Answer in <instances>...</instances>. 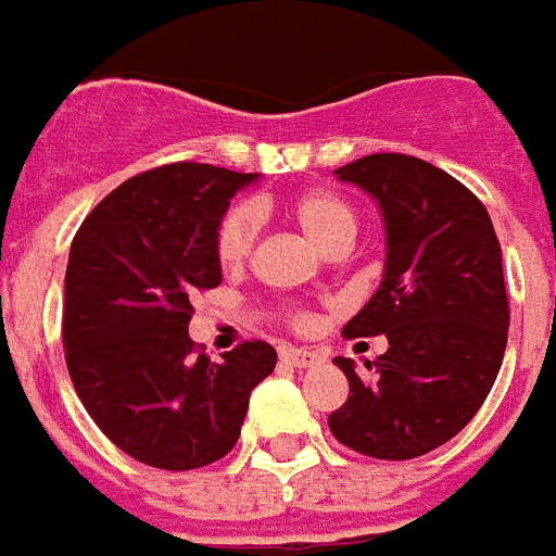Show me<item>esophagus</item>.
<instances>
[{
  "label": "esophagus",
  "mask_w": 556,
  "mask_h": 556,
  "mask_svg": "<svg viewBox=\"0 0 556 556\" xmlns=\"http://www.w3.org/2000/svg\"><path fill=\"white\" fill-rule=\"evenodd\" d=\"M279 357H282V363L298 366V369H309V366L325 363V354H318V351H306V349H282Z\"/></svg>",
  "instance_id": "34e87169"
}]
</instances>
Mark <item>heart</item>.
Instances as JSON below:
<instances>
[{
	"label": "heart",
	"mask_w": 556,
	"mask_h": 556,
	"mask_svg": "<svg viewBox=\"0 0 556 556\" xmlns=\"http://www.w3.org/2000/svg\"><path fill=\"white\" fill-rule=\"evenodd\" d=\"M291 214L301 223V229L313 238L327 253L349 250L357 235V211L333 190L309 187L291 199ZM255 235H258V211L255 205H231L217 223L214 235V255L219 267L238 270L253 253Z\"/></svg>",
	"instance_id": "b5f03b06"
}]
</instances>
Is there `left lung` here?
<instances>
[{
  "label": "left lung",
  "instance_id": "obj_1",
  "mask_svg": "<svg viewBox=\"0 0 556 556\" xmlns=\"http://www.w3.org/2000/svg\"><path fill=\"white\" fill-rule=\"evenodd\" d=\"M333 175L372 195L387 238L384 279L342 333L387 337V351L366 363L372 378L333 361L351 390L327 426L354 453L405 462L465 429L501 372V241L477 195L426 160L369 154Z\"/></svg>",
  "mask_w": 556,
  "mask_h": 556
}]
</instances>
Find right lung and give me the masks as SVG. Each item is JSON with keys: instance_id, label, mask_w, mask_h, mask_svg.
Returning <instances> with one entry per match:
<instances>
[{"instance_id": "obj_1", "label": "right lung", "mask_w": 556, "mask_h": 556, "mask_svg": "<svg viewBox=\"0 0 556 556\" xmlns=\"http://www.w3.org/2000/svg\"><path fill=\"white\" fill-rule=\"evenodd\" d=\"M258 175L169 163L127 178L74 235L62 342L79 402L142 465L193 470L238 443L250 393L277 366L262 339L211 363L187 333L193 298L223 279L214 235Z\"/></svg>"}]
</instances>
